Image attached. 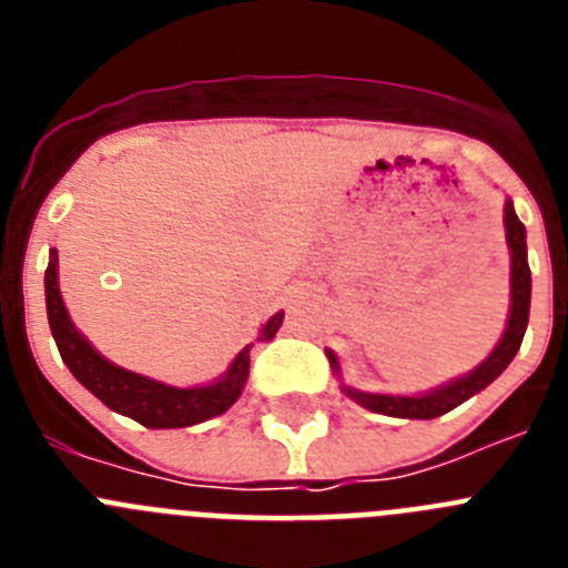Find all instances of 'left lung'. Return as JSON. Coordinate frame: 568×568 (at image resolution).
Instances as JSON below:
<instances>
[{
	"mask_svg": "<svg viewBox=\"0 0 568 568\" xmlns=\"http://www.w3.org/2000/svg\"><path fill=\"white\" fill-rule=\"evenodd\" d=\"M504 227H506V244H509V318H506V329L500 335V341L495 344L489 355L480 361L471 373L460 375V378L446 381V384L435 386V389H426L420 395H386V393H364V389H355V386H346L341 381V389H344L355 404H361L369 413L389 415V418H415V420H429L438 418V415L449 413L458 404L469 400L471 395H478L480 389L491 384L504 373L506 366L511 364V358L518 355L520 341H524L526 324H529V301H531V273H529V258H526V227L520 224L518 213H515V204L511 199H506L504 204ZM329 366L335 369V375L341 378L338 355L333 349H327Z\"/></svg>",
	"mask_w": 568,
	"mask_h": 568,
	"instance_id": "1",
	"label": "left lung"
}]
</instances>
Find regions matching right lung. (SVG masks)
<instances>
[{"label": "right lung", "mask_w": 568, "mask_h": 568, "mask_svg": "<svg viewBox=\"0 0 568 568\" xmlns=\"http://www.w3.org/2000/svg\"><path fill=\"white\" fill-rule=\"evenodd\" d=\"M44 304H48L50 333L73 378L113 413L128 415L150 429H179V426L202 424V420L227 413L247 384L253 344L244 346L219 378L199 386H170L164 381L130 373L124 366L104 358L70 321L62 290H59V250H50L48 270H44ZM281 321H284V313L270 315L267 324L261 327L258 341L273 338Z\"/></svg>", "instance_id": "add662e5"}]
</instances>
